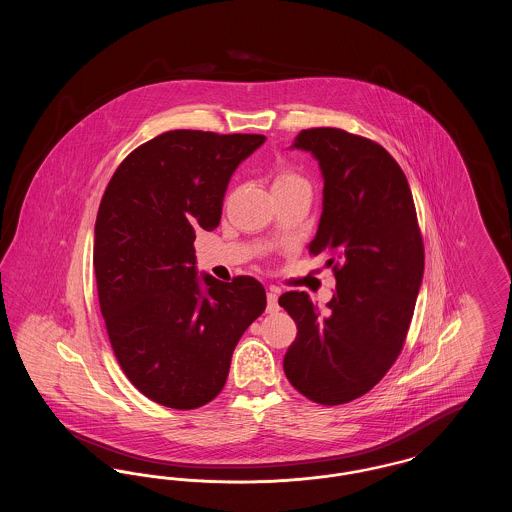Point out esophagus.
<instances>
[{
  "label": "esophagus",
  "instance_id": "34e87169",
  "mask_svg": "<svg viewBox=\"0 0 512 512\" xmlns=\"http://www.w3.org/2000/svg\"><path fill=\"white\" fill-rule=\"evenodd\" d=\"M280 307H278V292L276 290H268L267 292V311L268 313H276Z\"/></svg>",
  "mask_w": 512,
  "mask_h": 512
}]
</instances>
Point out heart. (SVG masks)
Segmentation results:
<instances>
[{
    "label": "heart",
    "mask_w": 512,
    "mask_h": 512,
    "mask_svg": "<svg viewBox=\"0 0 512 512\" xmlns=\"http://www.w3.org/2000/svg\"><path fill=\"white\" fill-rule=\"evenodd\" d=\"M293 186H309V182L293 169H278L272 180V190H282V188H293Z\"/></svg>",
    "instance_id": "1"
}]
</instances>
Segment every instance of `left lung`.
Instances as JSON below:
<instances>
[{"label": "left lung", "mask_w": 512, "mask_h": 512, "mask_svg": "<svg viewBox=\"0 0 512 512\" xmlns=\"http://www.w3.org/2000/svg\"><path fill=\"white\" fill-rule=\"evenodd\" d=\"M324 178L311 255H326L336 290L324 313L309 293L278 303L297 324L284 357L293 388L320 405L372 390L399 357L424 274V244L405 172L390 153L341 128L301 130Z\"/></svg>", "instance_id": "left-lung-1"}]
</instances>
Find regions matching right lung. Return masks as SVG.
<instances>
[{
  "mask_svg": "<svg viewBox=\"0 0 512 512\" xmlns=\"http://www.w3.org/2000/svg\"><path fill=\"white\" fill-rule=\"evenodd\" d=\"M263 142L261 134H159L122 161L101 197L99 309L122 372L163 407L213 401L236 343L267 307L251 276H197L194 247L199 228L219 226L230 176Z\"/></svg>",
  "mask_w": 512,
  "mask_h": 512,
  "instance_id": "add662e5",
  "label": "right lung"
}]
</instances>
